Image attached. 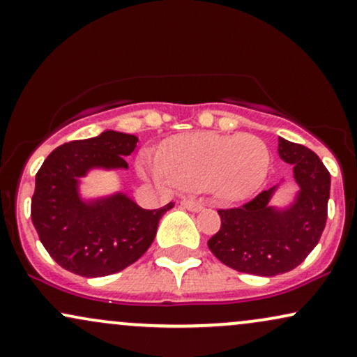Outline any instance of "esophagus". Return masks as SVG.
<instances>
[{
  "instance_id": "esophagus-1",
  "label": "esophagus",
  "mask_w": 357,
  "mask_h": 357,
  "mask_svg": "<svg viewBox=\"0 0 357 357\" xmlns=\"http://www.w3.org/2000/svg\"><path fill=\"white\" fill-rule=\"evenodd\" d=\"M183 208L190 210V212H199V210L204 208V202L193 199V197H187V199H182Z\"/></svg>"
}]
</instances>
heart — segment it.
I'll return each mask as SVG.
<instances>
[{"label":"heart","mask_w":357,"mask_h":357,"mask_svg":"<svg viewBox=\"0 0 357 357\" xmlns=\"http://www.w3.org/2000/svg\"><path fill=\"white\" fill-rule=\"evenodd\" d=\"M164 155L144 153V169L153 178L190 190L205 188L227 202L253 195L265 182L271 160L257 135L215 132L180 135L167 144Z\"/></svg>","instance_id":"b5f03b06"}]
</instances>
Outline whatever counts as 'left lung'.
<instances>
[{"mask_svg": "<svg viewBox=\"0 0 357 357\" xmlns=\"http://www.w3.org/2000/svg\"><path fill=\"white\" fill-rule=\"evenodd\" d=\"M281 160L293 167L300 185L288 208L270 206L276 187L235 208L218 210L222 227L208 240L220 261L240 273L276 276L305 261L323 235L328 218L331 175L305 145L278 139Z\"/></svg>", "mask_w": 357, "mask_h": 357, "instance_id": "8db88e82", "label": "left lung"}]
</instances>
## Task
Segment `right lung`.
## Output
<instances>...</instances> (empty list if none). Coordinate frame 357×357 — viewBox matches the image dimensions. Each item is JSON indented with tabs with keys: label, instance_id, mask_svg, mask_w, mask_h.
<instances>
[{
	"label": "right lung",
	"instance_id": "add662e5",
	"mask_svg": "<svg viewBox=\"0 0 357 357\" xmlns=\"http://www.w3.org/2000/svg\"><path fill=\"white\" fill-rule=\"evenodd\" d=\"M139 139L104 130L73 140L47 155L36 174L31 220L51 258L86 278L122 271L147 252L158 222L174 204L145 210L124 193L84 202L79 178L91 169H129L126 158Z\"/></svg>",
	"mask_w": 357,
	"mask_h": 357
}]
</instances>
